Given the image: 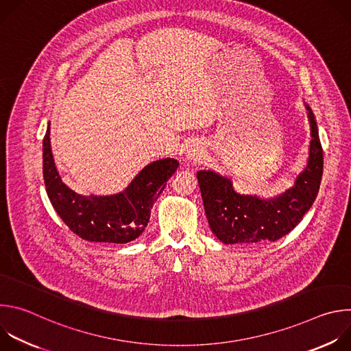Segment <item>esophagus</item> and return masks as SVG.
I'll return each instance as SVG.
<instances>
[{
	"instance_id": "34e87169",
	"label": "esophagus",
	"mask_w": 351,
	"mask_h": 351,
	"mask_svg": "<svg viewBox=\"0 0 351 351\" xmlns=\"http://www.w3.org/2000/svg\"><path fill=\"white\" fill-rule=\"evenodd\" d=\"M204 156V145L202 141H193V144L187 148V160L199 161Z\"/></svg>"
}]
</instances>
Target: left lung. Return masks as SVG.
Here are the masks:
<instances>
[{"label":"left lung","mask_w":351,"mask_h":351,"mask_svg":"<svg viewBox=\"0 0 351 351\" xmlns=\"http://www.w3.org/2000/svg\"><path fill=\"white\" fill-rule=\"evenodd\" d=\"M307 110L311 125L308 164L282 195L263 199L239 194L229 178L214 171L197 172L210 228L222 243L275 241L293 230L311 208L322 179L324 156L314 114Z\"/></svg>","instance_id":"obj_1"}]
</instances>
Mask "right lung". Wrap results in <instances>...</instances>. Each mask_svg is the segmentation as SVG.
Segmentation results:
<instances>
[{
	"label": "right lung",
	"mask_w": 351,
	"mask_h": 351,
	"mask_svg": "<svg viewBox=\"0 0 351 351\" xmlns=\"http://www.w3.org/2000/svg\"><path fill=\"white\" fill-rule=\"evenodd\" d=\"M178 167L179 162L173 158L154 161L136 176L125 191L86 197L66 186L60 176L51 152L49 125L43 140V176L49 202L65 225L88 241L122 244L137 239Z\"/></svg>",
	"instance_id": "right-lung-1"
}]
</instances>
